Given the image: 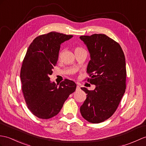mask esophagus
I'll list each match as a JSON object with an SVG mask.
<instances>
[{
	"label": "esophagus",
	"mask_w": 146,
	"mask_h": 146,
	"mask_svg": "<svg viewBox=\"0 0 146 146\" xmlns=\"http://www.w3.org/2000/svg\"><path fill=\"white\" fill-rule=\"evenodd\" d=\"M80 90V87L78 85H77L76 86V90Z\"/></svg>",
	"instance_id": "esophagus-1"
}]
</instances>
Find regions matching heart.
<instances>
[{
    "label": "heart",
    "mask_w": 146,
    "mask_h": 146,
    "mask_svg": "<svg viewBox=\"0 0 146 146\" xmlns=\"http://www.w3.org/2000/svg\"><path fill=\"white\" fill-rule=\"evenodd\" d=\"M79 49H81V48H80V47H77V48H76V50H79ZM61 56V53H60L59 54V57H60Z\"/></svg>",
    "instance_id": "b5f03b06"
}]
</instances>
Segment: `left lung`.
I'll return each mask as SVG.
<instances>
[{
	"mask_svg": "<svg viewBox=\"0 0 146 146\" xmlns=\"http://www.w3.org/2000/svg\"><path fill=\"white\" fill-rule=\"evenodd\" d=\"M86 45L91 60L87 81L96 85L87 94L80 107L81 116L90 123H100L110 118L116 111L126 90V61L119 44L104 34L81 36Z\"/></svg>",
	"mask_w": 146,
	"mask_h": 146,
	"instance_id": "left-lung-1",
	"label": "left lung"
}]
</instances>
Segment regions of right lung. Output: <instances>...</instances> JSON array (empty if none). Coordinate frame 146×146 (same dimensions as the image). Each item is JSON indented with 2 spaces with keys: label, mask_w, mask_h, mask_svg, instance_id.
Returning <instances> with one entry per match:
<instances>
[{
  "label": "right lung",
  "mask_w": 146,
  "mask_h": 146,
  "mask_svg": "<svg viewBox=\"0 0 146 146\" xmlns=\"http://www.w3.org/2000/svg\"><path fill=\"white\" fill-rule=\"evenodd\" d=\"M73 35L52 32L33 40L27 51L20 71L22 90L32 113L40 119H50L59 113L70 94L76 90L74 81L51 82L49 76L56 65L60 45Z\"/></svg>",
  "instance_id": "obj_1"
}]
</instances>
